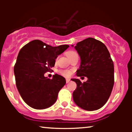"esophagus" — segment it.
Masks as SVG:
<instances>
[{
  "label": "esophagus",
  "mask_w": 132,
  "mask_h": 132,
  "mask_svg": "<svg viewBox=\"0 0 132 132\" xmlns=\"http://www.w3.org/2000/svg\"><path fill=\"white\" fill-rule=\"evenodd\" d=\"M70 81V79H66V83L67 84V83H68Z\"/></svg>",
  "instance_id": "obj_1"
}]
</instances>
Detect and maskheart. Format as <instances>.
I'll use <instances>...</instances> for the list:
<instances>
[{
  "instance_id": "obj_1",
  "label": "heart",
  "mask_w": 132,
  "mask_h": 132,
  "mask_svg": "<svg viewBox=\"0 0 132 132\" xmlns=\"http://www.w3.org/2000/svg\"><path fill=\"white\" fill-rule=\"evenodd\" d=\"M67 57H68V58H70V57L74 56L77 55V53L75 51H70L68 52L67 54ZM59 73H60L61 75H62V76H65V77H69L71 74V71H69V70H61V71H59Z\"/></svg>"
}]
</instances>
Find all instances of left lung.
Masks as SVG:
<instances>
[{
	"instance_id": "8db88e82",
	"label": "left lung",
	"mask_w": 132,
	"mask_h": 132,
	"mask_svg": "<svg viewBox=\"0 0 132 132\" xmlns=\"http://www.w3.org/2000/svg\"><path fill=\"white\" fill-rule=\"evenodd\" d=\"M75 48L81 60L77 76L86 77L88 80L82 83L79 79H71L77 84L73 93V100L86 111L97 110L105 104L112 91L113 61L105 45L93 38L77 43Z\"/></svg>"
}]
</instances>
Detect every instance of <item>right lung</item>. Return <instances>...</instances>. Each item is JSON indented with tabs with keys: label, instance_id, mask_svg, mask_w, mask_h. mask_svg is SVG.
Instances as JSON below:
<instances>
[{
	"label": "right lung",
	"instance_id": "add662e5",
	"mask_svg": "<svg viewBox=\"0 0 132 132\" xmlns=\"http://www.w3.org/2000/svg\"><path fill=\"white\" fill-rule=\"evenodd\" d=\"M68 47V45L52 47L36 39L20 50L14 68L15 84L21 98L30 107L44 109L56 102L65 79L55 74L50 79L44 73L52 70L57 56Z\"/></svg>",
	"mask_w": 132,
	"mask_h": 132
}]
</instances>
